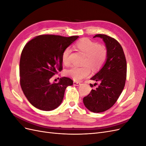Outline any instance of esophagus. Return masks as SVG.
Wrapping results in <instances>:
<instances>
[{
	"instance_id": "esophagus-1",
	"label": "esophagus",
	"mask_w": 146,
	"mask_h": 146,
	"mask_svg": "<svg viewBox=\"0 0 146 146\" xmlns=\"http://www.w3.org/2000/svg\"><path fill=\"white\" fill-rule=\"evenodd\" d=\"M73 84H74V86H79L80 85V83H79L78 82H74Z\"/></svg>"
}]
</instances>
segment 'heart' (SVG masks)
<instances>
[{"label": "heart", "instance_id": "1", "mask_svg": "<svg viewBox=\"0 0 146 146\" xmlns=\"http://www.w3.org/2000/svg\"><path fill=\"white\" fill-rule=\"evenodd\" d=\"M76 46L86 55V59L83 67L73 66L66 70V76L71 78L74 80L80 82L83 78L88 77L91 74L90 66L93 69H98L103 65L107 58V51L106 47L98 44L95 42L88 39H83L76 44ZM72 48L70 47H66L62 54L63 63L68 65L70 63V55Z\"/></svg>", "mask_w": 146, "mask_h": 146}]
</instances>
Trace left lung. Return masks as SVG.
I'll use <instances>...</instances> for the list:
<instances>
[{
	"instance_id": "left-lung-1",
	"label": "left lung",
	"mask_w": 146,
	"mask_h": 146,
	"mask_svg": "<svg viewBox=\"0 0 146 146\" xmlns=\"http://www.w3.org/2000/svg\"><path fill=\"white\" fill-rule=\"evenodd\" d=\"M96 37L102 39L105 43L107 58L102 68L91 78L100 84L83 101L90 111L101 113L111 108L120 96L126 80L127 63L122 48L115 39L102 34L96 35L93 38ZM90 86L93 85L90 84Z\"/></svg>"
}]
</instances>
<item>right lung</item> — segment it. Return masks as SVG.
I'll use <instances>...</instances> for the list:
<instances>
[{
    "mask_svg": "<svg viewBox=\"0 0 146 146\" xmlns=\"http://www.w3.org/2000/svg\"><path fill=\"white\" fill-rule=\"evenodd\" d=\"M79 36L59 35L38 36L26 44L21 53L20 83L24 95L35 107L52 111L58 107L66 88L73 85L68 77L51 83L52 77L62 70V54Z\"/></svg>",
    "mask_w": 146,
    "mask_h": 146,
    "instance_id": "obj_1",
    "label": "right lung"
}]
</instances>
